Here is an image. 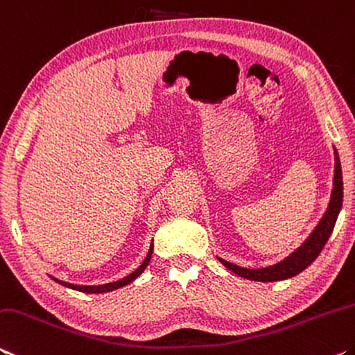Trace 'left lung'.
I'll return each instance as SVG.
<instances>
[{
    "instance_id": "1",
    "label": "left lung",
    "mask_w": 355,
    "mask_h": 355,
    "mask_svg": "<svg viewBox=\"0 0 355 355\" xmlns=\"http://www.w3.org/2000/svg\"><path fill=\"white\" fill-rule=\"evenodd\" d=\"M334 155H335V168H334V187L332 193H330V200L327 209L322 214L321 220H319L315 230L310 232V236L300 243V247L289 253L286 258H283L278 263L267 266V267H258V269H248V267H242L237 264H232L230 261H225L222 258L217 259L222 263L226 269L231 270L232 274L239 275L242 278L252 282H282L288 280V278L295 277L305 270L313 261H315L321 250L324 248L325 242L329 241L330 234H332L334 226L338 218V214L341 211L343 205V173H341V164L340 157L334 146Z\"/></svg>"
}]
</instances>
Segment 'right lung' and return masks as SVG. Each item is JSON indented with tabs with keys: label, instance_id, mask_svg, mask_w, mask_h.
I'll return each mask as SVG.
<instances>
[{
	"label": "right lung",
	"instance_id": "1",
	"mask_svg": "<svg viewBox=\"0 0 355 355\" xmlns=\"http://www.w3.org/2000/svg\"><path fill=\"white\" fill-rule=\"evenodd\" d=\"M153 250H154V243H150V247H149V252H148V254H146V258H144V261H143V263H141V266H139L138 269L133 270L132 274H129V275L124 277V278H121V280H118V282H112V283H105V284H92V286H86V284H73V283L62 282V280H60V278H55V277H51V275H50V277L53 278V280H55L56 283L62 284V286H66V288H71V289H75V291H80V293H86V294H102V293H112V291H114V289H119V288L125 286V284L132 283L133 280H135V278H138L139 275L143 274L144 269H146L148 264H149L150 257H153Z\"/></svg>",
	"mask_w": 355,
	"mask_h": 355
}]
</instances>
